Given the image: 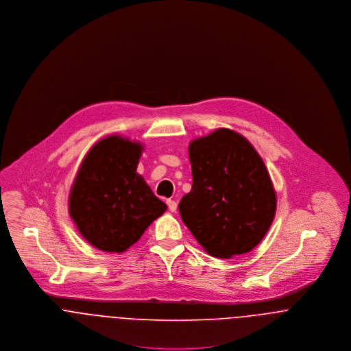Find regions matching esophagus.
Instances as JSON below:
<instances>
[{
    "instance_id": "34e87169",
    "label": "esophagus",
    "mask_w": 351,
    "mask_h": 351,
    "mask_svg": "<svg viewBox=\"0 0 351 351\" xmlns=\"http://www.w3.org/2000/svg\"><path fill=\"white\" fill-rule=\"evenodd\" d=\"M167 204H168L169 211H172V213H175V211H176V208H178V203H176L175 200H172V199H167Z\"/></svg>"
}]
</instances>
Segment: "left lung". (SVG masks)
I'll return each mask as SVG.
<instances>
[{
    "instance_id": "8db88e82",
    "label": "left lung",
    "mask_w": 351,
    "mask_h": 351,
    "mask_svg": "<svg viewBox=\"0 0 351 351\" xmlns=\"http://www.w3.org/2000/svg\"><path fill=\"white\" fill-rule=\"evenodd\" d=\"M189 154L193 189L179 203L184 225L214 257L250 252L269 230L276 213L263 158L230 129L194 140Z\"/></svg>"
}]
</instances>
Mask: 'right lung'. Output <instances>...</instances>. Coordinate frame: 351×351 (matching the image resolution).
Here are the masks:
<instances>
[{"label": "right lung", "mask_w": 351, "mask_h": 351, "mask_svg": "<svg viewBox=\"0 0 351 351\" xmlns=\"http://www.w3.org/2000/svg\"><path fill=\"white\" fill-rule=\"evenodd\" d=\"M141 151L137 143L110 136L90 149L79 168L70 215L79 233L104 252H125L167 210L136 172Z\"/></svg>", "instance_id": "add662e5"}]
</instances>
